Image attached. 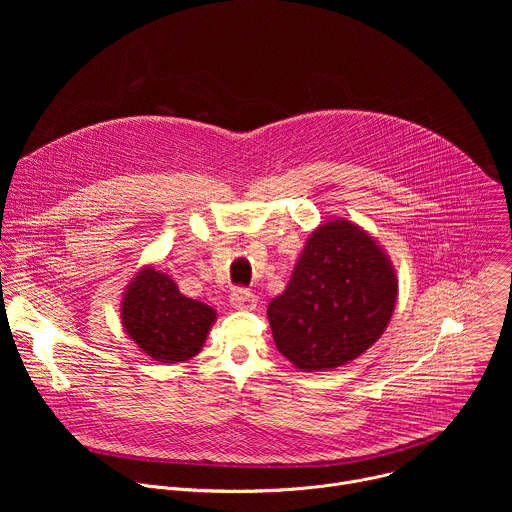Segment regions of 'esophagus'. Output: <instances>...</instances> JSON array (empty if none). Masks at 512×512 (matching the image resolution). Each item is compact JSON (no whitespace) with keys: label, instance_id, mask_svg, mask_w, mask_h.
I'll use <instances>...</instances> for the list:
<instances>
[{"label":"esophagus","instance_id":"34e87169","mask_svg":"<svg viewBox=\"0 0 512 512\" xmlns=\"http://www.w3.org/2000/svg\"><path fill=\"white\" fill-rule=\"evenodd\" d=\"M231 304L237 310H253L257 306V298L247 287H235L231 291Z\"/></svg>","mask_w":512,"mask_h":512}]
</instances>
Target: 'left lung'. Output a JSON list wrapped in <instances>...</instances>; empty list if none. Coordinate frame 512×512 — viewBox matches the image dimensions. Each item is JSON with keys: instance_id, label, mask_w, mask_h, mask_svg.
<instances>
[{"instance_id": "8db88e82", "label": "left lung", "mask_w": 512, "mask_h": 512, "mask_svg": "<svg viewBox=\"0 0 512 512\" xmlns=\"http://www.w3.org/2000/svg\"><path fill=\"white\" fill-rule=\"evenodd\" d=\"M395 300V271L377 241L348 221H332L312 233L267 318L287 360L328 371L379 340Z\"/></svg>"}]
</instances>
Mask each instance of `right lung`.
<instances>
[{
	"label": "right lung",
	"mask_w": 512,
	"mask_h": 512,
	"mask_svg": "<svg viewBox=\"0 0 512 512\" xmlns=\"http://www.w3.org/2000/svg\"><path fill=\"white\" fill-rule=\"evenodd\" d=\"M121 318L145 354L160 362H184L202 348L216 312L182 296L166 273L148 267L127 287Z\"/></svg>",
	"instance_id": "1"
}]
</instances>
